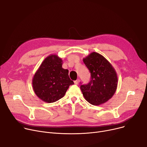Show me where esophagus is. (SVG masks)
I'll use <instances>...</instances> for the list:
<instances>
[{
  "label": "esophagus",
  "instance_id": "obj_1",
  "mask_svg": "<svg viewBox=\"0 0 147 147\" xmlns=\"http://www.w3.org/2000/svg\"><path fill=\"white\" fill-rule=\"evenodd\" d=\"M74 84H78V83H79V79H78V80H75V81L74 82Z\"/></svg>",
  "mask_w": 147,
  "mask_h": 147
}]
</instances>
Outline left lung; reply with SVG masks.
Returning <instances> with one entry per match:
<instances>
[{
	"mask_svg": "<svg viewBox=\"0 0 147 147\" xmlns=\"http://www.w3.org/2000/svg\"><path fill=\"white\" fill-rule=\"evenodd\" d=\"M83 61L91 75L90 82L80 86L83 95L92 105L104 104L116 91L118 84L117 73L110 62L97 52H92Z\"/></svg>",
	"mask_w": 147,
	"mask_h": 147,
	"instance_id": "1",
	"label": "left lung"
}]
</instances>
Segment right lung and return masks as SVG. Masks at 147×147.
<instances>
[{
	"instance_id": "obj_1",
	"label": "right lung",
	"mask_w": 147,
	"mask_h": 147,
	"mask_svg": "<svg viewBox=\"0 0 147 147\" xmlns=\"http://www.w3.org/2000/svg\"><path fill=\"white\" fill-rule=\"evenodd\" d=\"M62 65V59L52 54L43 60L33 76L34 93L45 102L57 101L65 95L69 86L74 84L69 78L68 70Z\"/></svg>"
}]
</instances>
